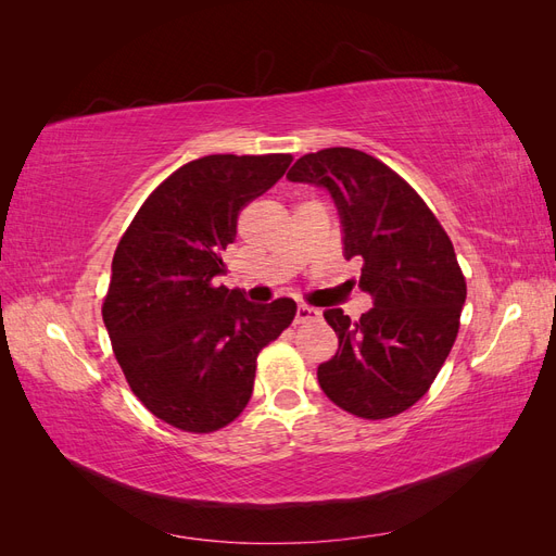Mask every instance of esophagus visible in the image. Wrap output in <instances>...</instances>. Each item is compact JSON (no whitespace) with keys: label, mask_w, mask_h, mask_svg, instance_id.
Instances as JSON below:
<instances>
[{"label":"esophagus","mask_w":556,"mask_h":556,"mask_svg":"<svg viewBox=\"0 0 556 556\" xmlns=\"http://www.w3.org/2000/svg\"><path fill=\"white\" fill-rule=\"evenodd\" d=\"M317 317H319V311H317V308H313V306L301 304V306L296 308V325L311 323V319H317Z\"/></svg>","instance_id":"esophagus-1"}]
</instances>
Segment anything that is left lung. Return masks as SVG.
Returning <instances> with one entry per match:
<instances>
[{
    "label": "left lung",
    "mask_w": 556,
    "mask_h": 556,
    "mask_svg": "<svg viewBox=\"0 0 556 556\" xmlns=\"http://www.w3.org/2000/svg\"><path fill=\"white\" fill-rule=\"evenodd\" d=\"M288 178L329 190L345 257L364 262L359 288L374 296L359 319L325 311L339 352L317 366L319 387L364 419L408 410L429 392L459 331L466 278L447 231L406 180L362 150L308 153Z\"/></svg>",
    "instance_id": "left-lung-1"
}]
</instances>
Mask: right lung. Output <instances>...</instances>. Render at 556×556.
I'll list each match as a JSON object with an SVG mask.
<instances>
[{
	"label": "right lung",
	"mask_w": 556,
	"mask_h": 556,
	"mask_svg": "<svg viewBox=\"0 0 556 556\" xmlns=\"http://www.w3.org/2000/svg\"><path fill=\"white\" fill-rule=\"evenodd\" d=\"M292 155H206L143 201L115 248L104 325L115 359L162 422L211 433L252 396L257 355L292 325L296 304H250L225 274L243 206L282 178Z\"/></svg>",
	"instance_id": "right-lung-1"
}]
</instances>
